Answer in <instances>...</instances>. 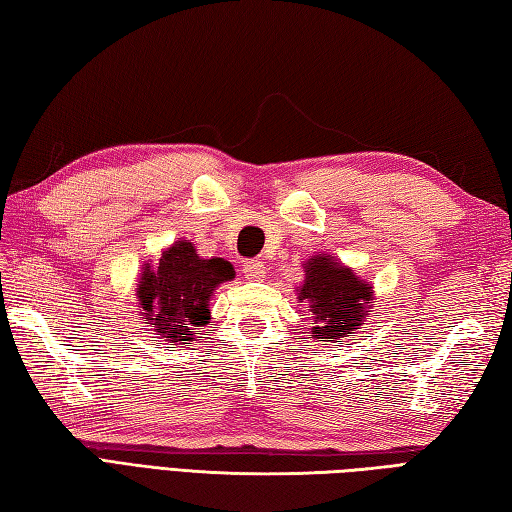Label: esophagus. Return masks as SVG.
I'll use <instances>...</instances> for the list:
<instances>
[{"label":"esophagus","mask_w":512,"mask_h":512,"mask_svg":"<svg viewBox=\"0 0 512 512\" xmlns=\"http://www.w3.org/2000/svg\"><path fill=\"white\" fill-rule=\"evenodd\" d=\"M244 277L250 281H262L266 277V264L259 259H248L244 262Z\"/></svg>","instance_id":"obj_1"}]
</instances>
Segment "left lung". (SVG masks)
Masks as SVG:
<instances>
[{"label": "left lung", "instance_id": "1", "mask_svg": "<svg viewBox=\"0 0 512 512\" xmlns=\"http://www.w3.org/2000/svg\"><path fill=\"white\" fill-rule=\"evenodd\" d=\"M299 301H308L317 323L312 336L317 339H341L354 334L369 312L372 292L369 284L358 279L352 270L334 262L332 257H314L306 266V281L299 288Z\"/></svg>", "mask_w": 512, "mask_h": 512}]
</instances>
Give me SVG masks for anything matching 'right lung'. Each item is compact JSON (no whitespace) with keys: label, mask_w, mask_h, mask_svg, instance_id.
Returning a JSON list of instances; mask_svg holds the SVG:
<instances>
[{"label":"right lung","mask_w":512,"mask_h":512,"mask_svg":"<svg viewBox=\"0 0 512 512\" xmlns=\"http://www.w3.org/2000/svg\"><path fill=\"white\" fill-rule=\"evenodd\" d=\"M235 277L220 257L202 259L187 239L162 253L158 264L145 266L138 281L143 317L167 341H191L193 332L209 323V301L222 281Z\"/></svg>","instance_id":"right-lung-1"}]
</instances>
